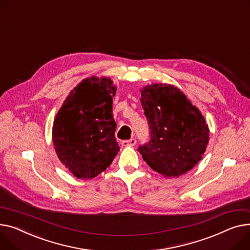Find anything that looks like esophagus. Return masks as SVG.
Instances as JSON below:
<instances>
[{"mask_svg":"<svg viewBox=\"0 0 250 250\" xmlns=\"http://www.w3.org/2000/svg\"><path fill=\"white\" fill-rule=\"evenodd\" d=\"M136 139L135 138H131L129 140H124L122 141V145L123 146H134L136 144Z\"/></svg>","mask_w":250,"mask_h":250,"instance_id":"34e87169","label":"esophagus"}]
</instances>
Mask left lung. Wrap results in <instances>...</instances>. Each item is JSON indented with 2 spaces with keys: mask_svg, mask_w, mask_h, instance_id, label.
<instances>
[{
  "mask_svg": "<svg viewBox=\"0 0 250 250\" xmlns=\"http://www.w3.org/2000/svg\"><path fill=\"white\" fill-rule=\"evenodd\" d=\"M150 140L138 147L153 170L178 178L202 158L209 141V128L200 111L173 85L155 83L141 93Z\"/></svg>",
  "mask_w": 250,
  "mask_h": 250,
  "instance_id": "left-lung-1",
  "label": "left lung"
}]
</instances>
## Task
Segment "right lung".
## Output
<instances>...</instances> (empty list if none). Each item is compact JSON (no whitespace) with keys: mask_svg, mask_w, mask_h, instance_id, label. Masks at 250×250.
<instances>
[{"mask_svg":"<svg viewBox=\"0 0 250 250\" xmlns=\"http://www.w3.org/2000/svg\"><path fill=\"white\" fill-rule=\"evenodd\" d=\"M110 79H86L71 91L58 111L52 139L58 158L78 179H93L120 150L116 140Z\"/></svg>","mask_w":250,"mask_h":250,"instance_id":"add662e5","label":"right lung"}]
</instances>
